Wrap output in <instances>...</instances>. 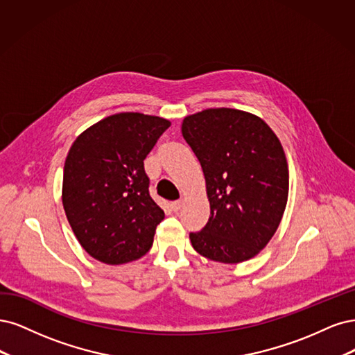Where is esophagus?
<instances>
[{
    "label": "esophagus",
    "instance_id": "esophagus-1",
    "mask_svg": "<svg viewBox=\"0 0 355 355\" xmlns=\"http://www.w3.org/2000/svg\"><path fill=\"white\" fill-rule=\"evenodd\" d=\"M171 207H173L174 211H180L181 207H182V200L181 199L180 200H174L173 203H171Z\"/></svg>",
    "mask_w": 355,
    "mask_h": 355
}]
</instances>
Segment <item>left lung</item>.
Masks as SVG:
<instances>
[{"label":"left lung","mask_w":355,"mask_h":355,"mask_svg":"<svg viewBox=\"0 0 355 355\" xmlns=\"http://www.w3.org/2000/svg\"><path fill=\"white\" fill-rule=\"evenodd\" d=\"M181 132L202 165L211 203L207 225L190 233L193 248L225 264L254 258L288 202L289 169L277 135L252 113L227 107L184 118Z\"/></svg>","instance_id":"1"}]
</instances>
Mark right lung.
Masks as SVG:
<instances>
[{
    "label": "right lung",
    "instance_id": "1",
    "mask_svg": "<svg viewBox=\"0 0 355 355\" xmlns=\"http://www.w3.org/2000/svg\"><path fill=\"white\" fill-rule=\"evenodd\" d=\"M171 122L118 113L78 137L63 171V208L78 242L105 264L139 259L153 245L164 211L148 193L144 159Z\"/></svg>",
    "mask_w": 355,
    "mask_h": 355
}]
</instances>
